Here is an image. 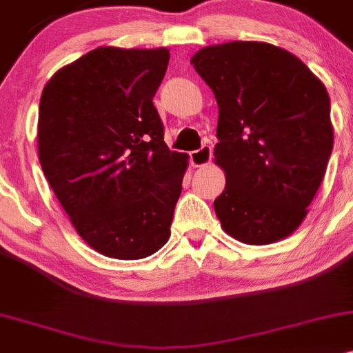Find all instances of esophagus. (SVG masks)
Here are the masks:
<instances>
[{"instance_id": "esophagus-1", "label": "esophagus", "mask_w": 353, "mask_h": 353, "mask_svg": "<svg viewBox=\"0 0 353 353\" xmlns=\"http://www.w3.org/2000/svg\"><path fill=\"white\" fill-rule=\"evenodd\" d=\"M212 160V146L203 145L200 150H195L190 153V161L193 166H205Z\"/></svg>"}]
</instances>
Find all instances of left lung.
Returning <instances> with one entry per match:
<instances>
[{
    "label": "left lung",
    "mask_w": 353,
    "mask_h": 353,
    "mask_svg": "<svg viewBox=\"0 0 353 353\" xmlns=\"http://www.w3.org/2000/svg\"><path fill=\"white\" fill-rule=\"evenodd\" d=\"M190 63L219 105L214 207L237 241L264 245L298 229L333 150L330 97L298 57L264 41L210 45Z\"/></svg>",
    "instance_id": "left-lung-1"
}]
</instances>
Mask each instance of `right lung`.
<instances>
[{
	"instance_id": "obj_1",
	"label": "right lung",
	"mask_w": 353,
	"mask_h": 353,
	"mask_svg": "<svg viewBox=\"0 0 353 353\" xmlns=\"http://www.w3.org/2000/svg\"><path fill=\"white\" fill-rule=\"evenodd\" d=\"M166 48L99 47L43 87L39 160L72 225L97 252L143 259L170 239L188 157L172 151L153 97Z\"/></svg>"
}]
</instances>
